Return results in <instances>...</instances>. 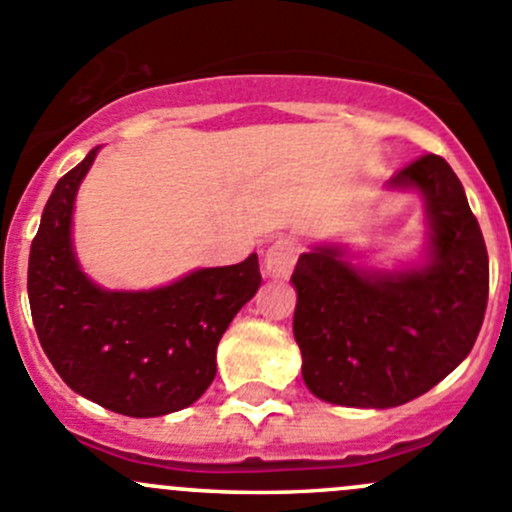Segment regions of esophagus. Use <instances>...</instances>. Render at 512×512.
<instances>
[{
	"instance_id": "obj_1",
	"label": "esophagus",
	"mask_w": 512,
	"mask_h": 512,
	"mask_svg": "<svg viewBox=\"0 0 512 512\" xmlns=\"http://www.w3.org/2000/svg\"><path fill=\"white\" fill-rule=\"evenodd\" d=\"M299 255V245L289 237H280V240L272 242L265 252V272L275 280H282L292 272L294 262H297Z\"/></svg>"
}]
</instances>
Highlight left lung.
<instances>
[{
	"instance_id": "8db88e82",
	"label": "left lung",
	"mask_w": 512,
	"mask_h": 512,
	"mask_svg": "<svg viewBox=\"0 0 512 512\" xmlns=\"http://www.w3.org/2000/svg\"><path fill=\"white\" fill-rule=\"evenodd\" d=\"M386 190L423 200L414 257L379 267L344 242H314L289 280L302 379L327 404L394 409L426 394L471 354L483 324L488 252L451 165L428 153Z\"/></svg>"
}]
</instances>
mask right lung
<instances>
[{"label":"right lung","instance_id":"1","mask_svg":"<svg viewBox=\"0 0 512 512\" xmlns=\"http://www.w3.org/2000/svg\"><path fill=\"white\" fill-rule=\"evenodd\" d=\"M101 148L51 190L29 252V304L39 342L69 389L116 414L188 409L218 371L220 337L255 297L260 262L198 267L153 289H108L81 267L74 210Z\"/></svg>","mask_w":512,"mask_h":512}]
</instances>
